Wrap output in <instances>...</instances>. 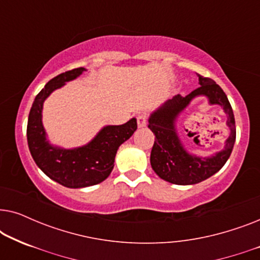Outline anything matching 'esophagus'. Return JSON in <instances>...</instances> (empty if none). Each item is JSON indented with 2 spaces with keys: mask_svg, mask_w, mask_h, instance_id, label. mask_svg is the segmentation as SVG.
Instances as JSON below:
<instances>
[{
  "mask_svg": "<svg viewBox=\"0 0 260 260\" xmlns=\"http://www.w3.org/2000/svg\"><path fill=\"white\" fill-rule=\"evenodd\" d=\"M147 119H148V117H147V115H145V113H140V115L137 116L138 126L143 127V126L147 125Z\"/></svg>",
  "mask_w": 260,
  "mask_h": 260,
  "instance_id": "1",
  "label": "esophagus"
}]
</instances>
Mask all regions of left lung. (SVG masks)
<instances>
[{"mask_svg": "<svg viewBox=\"0 0 260 260\" xmlns=\"http://www.w3.org/2000/svg\"><path fill=\"white\" fill-rule=\"evenodd\" d=\"M199 77V86L186 97L175 95L154 111L149 118L148 127L155 135L150 154L154 172L165 181L174 184H195L214 175L225 165L236 142V120L232 106L222 88L211 78ZM198 95H206L210 104L220 105L228 115V126L231 134L225 142V149L211 158H198L188 154L176 134L177 116Z\"/></svg>", "mask_w": 260, "mask_h": 260, "instance_id": "obj_1", "label": "left lung"}]
</instances>
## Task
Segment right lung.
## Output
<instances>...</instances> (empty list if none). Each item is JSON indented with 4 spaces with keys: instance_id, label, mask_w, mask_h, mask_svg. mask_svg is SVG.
<instances>
[{
    "instance_id": "1",
    "label": "right lung",
    "mask_w": 260,
    "mask_h": 260,
    "mask_svg": "<svg viewBox=\"0 0 260 260\" xmlns=\"http://www.w3.org/2000/svg\"><path fill=\"white\" fill-rule=\"evenodd\" d=\"M84 71V67H79L49 80L35 97L28 116L27 141L31 157L49 179L67 188H84L103 182L112 172L119 145L137 129L136 118H131L122 125L104 126L90 143L80 148L62 149L49 143L42 125L44 102L53 91L63 86L66 81L76 79Z\"/></svg>"
}]
</instances>
